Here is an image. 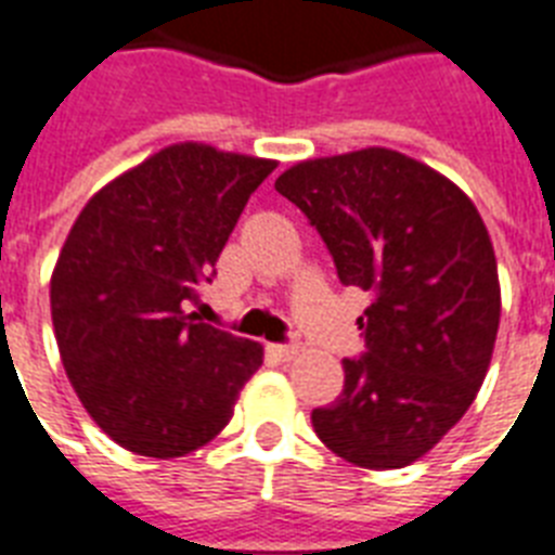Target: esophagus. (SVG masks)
Listing matches in <instances>:
<instances>
[{"label": "esophagus", "mask_w": 555, "mask_h": 555, "mask_svg": "<svg viewBox=\"0 0 555 555\" xmlns=\"http://www.w3.org/2000/svg\"><path fill=\"white\" fill-rule=\"evenodd\" d=\"M269 357H274V360H281V363H288V360H295L297 354H300V346H278V343H272V346H267Z\"/></svg>", "instance_id": "34e87169"}]
</instances>
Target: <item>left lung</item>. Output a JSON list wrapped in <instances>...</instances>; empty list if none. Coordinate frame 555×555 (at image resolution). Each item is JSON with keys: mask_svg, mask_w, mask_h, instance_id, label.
Segmentation results:
<instances>
[{"mask_svg": "<svg viewBox=\"0 0 555 555\" xmlns=\"http://www.w3.org/2000/svg\"><path fill=\"white\" fill-rule=\"evenodd\" d=\"M274 190L318 227L346 286L369 292L365 354L311 411L320 442L369 470L405 468L482 388L502 314L482 215L451 178L388 146L309 158Z\"/></svg>", "mask_w": 555, "mask_h": 555, "instance_id": "8db88e82", "label": "left lung"}]
</instances>
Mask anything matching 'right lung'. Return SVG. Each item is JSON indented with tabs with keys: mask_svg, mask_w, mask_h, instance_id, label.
I'll list each match as a JSON object with an SVG mask.
<instances>
[{
	"mask_svg": "<svg viewBox=\"0 0 555 555\" xmlns=\"http://www.w3.org/2000/svg\"><path fill=\"white\" fill-rule=\"evenodd\" d=\"M278 167L201 141L169 144L95 192L50 274L73 391L116 446L176 460L227 428L263 346L195 323L246 201Z\"/></svg>",
	"mask_w": 555,
	"mask_h": 555,
	"instance_id": "1",
	"label": "right lung"
}]
</instances>
